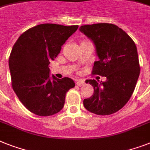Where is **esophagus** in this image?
Here are the masks:
<instances>
[{
  "label": "esophagus",
  "instance_id": "34e87169",
  "mask_svg": "<svg viewBox=\"0 0 150 150\" xmlns=\"http://www.w3.org/2000/svg\"><path fill=\"white\" fill-rule=\"evenodd\" d=\"M84 84H85V81L82 80V79H78V80H76V85L77 86H83Z\"/></svg>",
  "mask_w": 150,
  "mask_h": 150
}]
</instances>
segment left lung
Segmentation results:
<instances>
[{
	"label": "left lung",
	"mask_w": 150,
	"mask_h": 150,
	"mask_svg": "<svg viewBox=\"0 0 150 150\" xmlns=\"http://www.w3.org/2000/svg\"><path fill=\"white\" fill-rule=\"evenodd\" d=\"M79 30L93 41L99 58L95 62L92 75L106 77L100 83L86 80L93 86L94 93L84 99V106L96 115H111L121 109L134 92L140 72L136 44L112 24H87Z\"/></svg>",
	"instance_id": "1"
}]
</instances>
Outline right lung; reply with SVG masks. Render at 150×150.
Returning a JSON list of instances; mask_svg holds the SVG:
<instances>
[{
  "label": "right lung",
  "mask_w": 150,
  "mask_h": 150,
  "mask_svg": "<svg viewBox=\"0 0 150 150\" xmlns=\"http://www.w3.org/2000/svg\"><path fill=\"white\" fill-rule=\"evenodd\" d=\"M79 25L41 24L24 31L15 42L9 58L12 88L26 109L48 116L64 107L66 92L75 87L70 78L50 77V61L77 31Z\"/></svg>",
  "instance_id": "right-lung-1"
}]
</instances>
